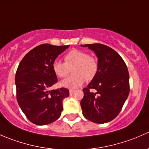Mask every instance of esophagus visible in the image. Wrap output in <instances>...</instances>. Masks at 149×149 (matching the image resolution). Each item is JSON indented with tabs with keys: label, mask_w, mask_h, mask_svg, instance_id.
Segmentation results:
<instances>
[{
	"label": "esophagus",
	"mask_w": 149,
	"mask_h": 149,
	"mask_svg": "<svg viewBox=\"0 0 149 149\" xmlns=\"http://www.w3.org/2000/svg\"><path fill=\"white\" fill-rule=\"evenodd\" d=\"M74 91H75V90H73V89L69 90V93H70V94H73V93H74Z\"/></svg>",
	"instance_id": "34e87169"
}]
</instances>
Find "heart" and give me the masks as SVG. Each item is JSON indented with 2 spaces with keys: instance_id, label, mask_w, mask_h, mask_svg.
I'll use <instances>...</instances> for the list:
<instances>
[{
  "instance_id": "obj_1",
  "label": "heart",
  "mask_w": 149,
  "mask_h": 149,
  "mask_svg": "<svg viewBox=\"0 0 149 149\" xmlns=\"http://www.w3.org/2000/svg\"><path fill=\"white\" fill-rule=\"evenodd\" d=\"M64 61H55L52 65L54 73L59 78H65L72 68L73 74L61 82V86L68 88L80 86L85 81L95 78L99 70L97 58L79 49H72L64 56Z\"/></svg>"
}]
</instances>
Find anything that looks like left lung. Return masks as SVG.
I'll use <instances>...</instances> for the list:
<instances>
[{"mask_svg": "<svg viewBox=\"0 0 149 149\" xmlns=\"http://www.w3.org/2000/svg\"><path fill=\"white\" fill-rule=\"evenodd\" d=\"M88 47L98 58L97 76L83 89L81 101L83 115L95 123H106L115 119L125 102L129 91V73L120 55L102 44L81 45ZM90 89L96 90L91 93Z\"/></svg>", "mask_w": 149, "mask_h": 149, "instance_id": "obj_1", "label": "left lung"}]
</instances>
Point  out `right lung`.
I'll return each mask as SVG.
<instances>
[{"label": "right lung", "instance_id": "1", "mask_svg": "<svg viewBox=\"0 0 149 149\" xmlns=\"http://www.w3.org/2000/svg\"><path fill=\"white\" fill-rule=\"evenodd\" d=\"M69 46L40 45L30 50L19 63L15 77L16 99L22 112L34 124L45 125L61 116L63 100L69 96L68 89L49 91V88L58 82L52 63Z\"/></svg>", "mask_w": 149, "mask_h": 149}]
</instances>
